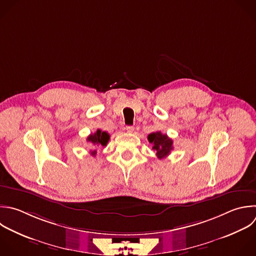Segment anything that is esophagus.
<instances>
[{
	"label": "esophagus",
	"instance_id": "obj_1",
	"mask_svg": "<svg viewBox=\"0 0 256 256\" xmlns=\"http://www.w3.org/2000/svg\"><path fill=\"white\" fill-rule=\"evenodd\" d=\"M126 131H127L128 133H133L134 127H133V126H127V127H126Z\"/></svg>",
	"mask_w": 256,
	"mask_h": 256
}]
</instances>
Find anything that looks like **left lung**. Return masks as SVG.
<instances>
[{
  "label": "left lung",
  "mask_w": 256,
  "mask_h": 256,
  "mask_svg": "<svg viewBox=\"0 0 256 256\" xmlns=\"http://www.w3.org/2000/svg\"><path fill=\"white\" fill-rule=\"evenodd\" d=\"M148 141L153 145L152 149L156 152L159 159L167 157L173 149V141L166 134L154 132L148 135Z\"/></svg>",
  "instance_id": "1"
}]
</instances>
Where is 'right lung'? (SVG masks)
I'll use <instances>...</instances> for the list:
<instances>
[{"label":"right lung","instance_id":"1","mask_svg":"<svg viewBox=\"0 0 256 256\" xmlns=\"http://www.w3.org/2000/svg\"><path fill=\"white\" fill-rule=\"evenodd\" d=\"M109 139H110V135L105 131H101L100 129H98L94 134H91L87 137V141L92 143L94 146H106ZM90 152L92 156H95L97 153L96 150H93Z\"/></svg>","mask_w":256,"mask_h":256}]
</instances>
